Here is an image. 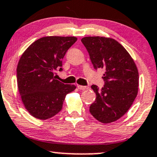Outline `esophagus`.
<instances>
[{"label":"esophagus","instance_id":"1","mask_svg":"<svg viewBox=\"0 0 157 157\" xmlns=\"http://www.w3.org/2000/svg\"><path fill=\"white\" fill-rule=\"evenodd\" d=\"M77 88H78V89H80V90H86V89H89V87L88 86H84L80 85L77 86Z\"/></svg>","mask_w":157,"mask_h":157}]
</instances>
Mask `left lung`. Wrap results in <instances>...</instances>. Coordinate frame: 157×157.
Masks as SVG:
<instances>
[{
    "mask_svg": "<svg viewBox=\"0 0 157 157\" xmlns=\"http://www.w3.org/2000/svg\"><path fill=\"white\" fill-rule=\"evenodd\" d=\"M95 69H104L105 85H92L96 100L89 107L95 119L104 124L121 118L132 106L139 89V71L130 53L114 39L86 36L81 39Z\"/></svg>",
    "mask_w": 157,
    "mask_h": 157,
    "instance_id": "1",
    "label": "left lung"
}]
</instances>
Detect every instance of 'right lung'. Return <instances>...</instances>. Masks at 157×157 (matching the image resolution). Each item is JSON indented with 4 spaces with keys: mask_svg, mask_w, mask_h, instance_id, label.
<instances>
[{
    "mask_svg": "<svg viewBox=\"0 0 157 157\" xmlns=\"http://www.w3.org/2000/svg\"><path fill=\"white\" fill-rule=\"evenodd\" d=\"M75 36H44L37 39L22 53L17 66V84L25 109L39 120L51 118L61 111L68 93L75 85L56 80V71H61L62 60Z\"/></svg>",
    "mask_w": 157,
    "mask_h": 157,
    "instance_id": "1",
    "label": "right lung"
}]
</instances>
